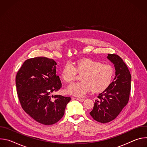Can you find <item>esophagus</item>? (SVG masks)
Here are the masks:
<instances>
[{
  "mask_svg": "<svg viewBox=\"0 0 147 147\" xmlns=\"http://www.w3.org/2000/svg\"><path fill=\"white\" fill-rule=\"evenodd\" d=\"M75 99H76L77 100H79L80 102H83L84 100V99H82V98H75Z\"/></svg>",
  "mask_w": 147,
  "mask_h": 147,
  "instance_id": "34e87169",
  "label": "esophagus"
}]
</instances>
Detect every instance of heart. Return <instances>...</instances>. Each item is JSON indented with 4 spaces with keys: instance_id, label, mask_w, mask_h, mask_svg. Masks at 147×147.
Wrapping results in <instances>:
<instances>
[{
    "instance_id": "1",
    "label": "heart",
    "mask_w": 147,
    "mask_h": 147,
    "mask_svg": "<svg viewBox=\"0 0 147 147\" xmlns=\"http://www.w3.org/2000/svg\"><path fill=\"white\" fill-rule=\"evenodd\" d=\"M77 71L84 72L81 75L82 81L71 84L66 91L78 97L84 96L92 90L95 92H99L107 89L114 75L113 68L111 65L86 59L76 62L75 67L71 62H67L62 69L61 76L66 82H70L75 78Z\"/></svg>"
}]
</instances>
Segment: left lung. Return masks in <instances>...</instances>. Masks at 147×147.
I'll return each instance as SVG.
<instances>
[{
  "mask_svg": "<svg viewBox=\"0 0 147 147\" xmlns=\"http://www.w3.org/2000/svg\"><path fill=\"white\" fill-rule=\"evenodd\" d=\"M107 58L114 65L115 77L109 86L98 95L90 112L95 120L102 123H108L119 115L128 103L131 90V76L122 59L115 54H108Z\"/></svg>",
  "mask_w": 147,
  "mask_h": 147,
  "instance_id": "8db88e82",
  "label": "left lung"
}]
</instances>
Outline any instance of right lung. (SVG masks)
<instances>
[{"label": "right lung", "mask_w": 147, "mask_h": 147, "mask_svg": "<svg viewBox=\"0 0 147 147\" xmlns=\"http://www.w3.org/2000/svg\"><path fill=\"white\" fill-rule=\"evenodd\" d=\"M56 65L53 59L45 57L29 59L16 78L17 92L23 109L37 122L45 125L55 124L63 116L71 100L70 97L51 95L61 87L56 73Z\"/></svg>", "instance_id": "1"}]
</instances>
